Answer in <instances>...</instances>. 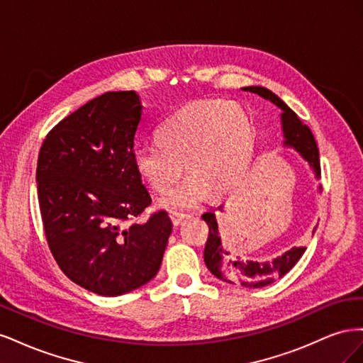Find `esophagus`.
<instances>
[{
  "label": "esophagus",
  "instance_id": "1",
  "mask_svg": "<svg viewBox=\"0 0 363 363\" xmlns=\"http://www.w3.org/2000/svg\"><path fill=\"white\" fill-rule=\"evenodd\" d=\"M184 218H186L184 213H177V212H172L171 213V221H172L174 225H180Z\"/></svg>",
  "mask_w": 363,
  "mask_h": 363
}]
</instances>
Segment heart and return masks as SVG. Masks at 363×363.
<instances>
[{
    "label": "heart",
    "instance_id": "heart-1",
    "mask_svg": "<svg viewBox=\"0 0 363 363\" xmlns=\"http://www.w3.org/2000/svg\"><path fill=\"white\" fill-rule=\"evenodd\" d=\"M157 144L138 147L133 164L156 194L169 192L184 171L186 182L160 206L186 211L201 204L211 189L227 191L250 167L252 136L245 113L224 100L186 104L157 128Z\"/></svg>",
    "mask_w": 363,
    "mask_h": 363
}]
</instances>
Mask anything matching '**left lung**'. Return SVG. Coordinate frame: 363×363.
Masks as SVG:
<instances>
[{"label":"left lung","mask_w":363,"mask_h":363,"mask_svg":"<svg viewBox=\"0 0 363 363\" xmlns=\"http://www.w3.org/2000/svg\"><path fill=\"white\" fill-rule=\"evenodd\" d=\"M244 91L257 94L281 108V125L284 139H286L284 144L294 147L298 151L300 155L311 163L316 177H320V152H318L316 142L311 128L303 124L301 119L296 116L292 108L288 107V104H284L276 94H272L267 87L250 86L244 87ZM215 211L223 213L224 207L218 206ZM201 218L208 225V238L204 248L206 267L215 277L227 283H240L245 288L267 286V284H271L277 279H281L284 274H288L306 251L304 247H294L274 260H242L238 256H232L227 250H224L221 244V236H219L216 215L213 212H206Z\"/></svg>","instance_id":"1"}]
</instances>
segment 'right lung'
I'll use <instances>...</instances> for the list:
<instances>
[{
	"label": "right lung",
	"instance_id": "1",
	"mask_svg": "<svg viewBox=\"0 0 363 363\" xmlns=\"http://www.w3.org/2000/svg\"><path fill=\"white\" fill-rule=\"evenodd\" d=\"M140 121L135 91L106 92L54 125L39 151L38 199L51 255L65 276L98 295L148 283L172 230L167 211L133 221L151 204L133 164Z\"/></svg>",
	"mask_w": 363,
	"mask_h": 363
}]
</instances>
